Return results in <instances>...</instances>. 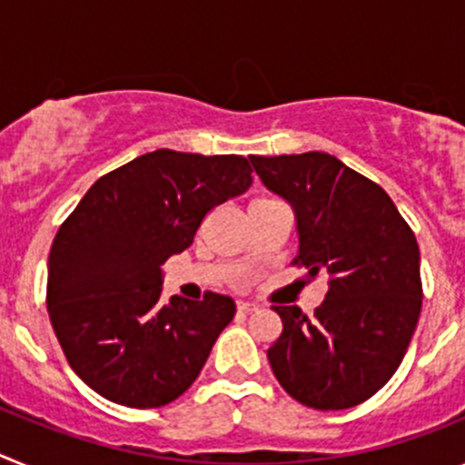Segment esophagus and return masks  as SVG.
I'll return each instance as SVG.
<instances>
[{"mask_svg": "<svg viewBox=\"0 0 465 465\" xmlns=\"http://www.w3.org/2000/svg\"><path fill=\"white\" fill-rule=\"evenodd\" d=\"M256 310H258L256 302H249V300H240V302H237V312H240V314H252V312Z\"/></svg>", "mask_w": 465, "mask_h": 465, "instance_id": "34e87169", "label": "esophagus"}]
</instances>
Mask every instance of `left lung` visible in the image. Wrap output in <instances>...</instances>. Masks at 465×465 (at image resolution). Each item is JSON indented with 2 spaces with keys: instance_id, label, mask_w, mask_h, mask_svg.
Wrapping results in <instances>:
<instances>
[{
  "instance_id": "obj_1",
  "label": "left lung",
  "mask_w": 465,
  "mask_h": 465,
  "mask_svg": "<svg viewBox=\"0 0 465 465\" xmlns=\"http://www.w3.org/2000/svg\"><path fill=\"white\" fill-rule=\"evenodd\" d=\"M262 186L291 204L295 262L328 291L307 319L277 307L283 331L268 361L283 391L314 410H347L398 371L421 312L419 244L393 200L322 151L252 155Z\"/></svg>"
}]
</instances>
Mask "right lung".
Segmentation results:
<instances>
[{
  "instance_id": "add662e5",
  "label": "right lung",
  "mask_w": 465,
  "mask_h": 465,
  "mask_svg": "<svg viewBox=\"0 0 465 465\" xmlns=\"http://www.w3.org/2000/svg\"><path fill=\"white\" fill-rule=\"evenodd\" d=\"M242 155L158 149L90 186L48 256V316L72 371L125 408H160L197 380L235 300L160 298V265L216 204L252 186Z\"/></svg>"
}]
</instances>
